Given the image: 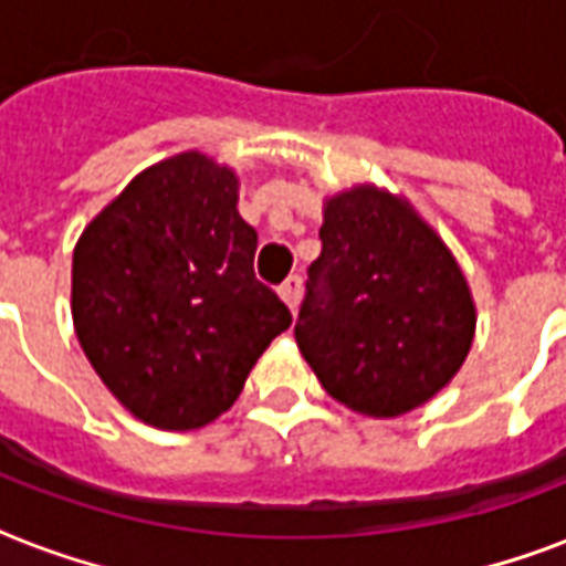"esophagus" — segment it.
Masks as SVG:
<instances>
[{
  "instance_id": "esophagus-1",
  "label": "esophagus",
  "mask_w": 566,
  "mask_h": 566,
  "mask_svg": "<svg viewBox=\"0 0 566 566\" xmlns=\"http://www.w3.org/2000/svg\"><path fill=\"white\" fill-rule=\"evenodd\" d=\"M279 296L287 302V308L296 312V305H300V296H302V279L300 275H287L282 284H279Z\"/></svg>"
}]
</instances>
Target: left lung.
<instances>
[{
    "label": "left lung",
    "instance_id": "left-lung-1",
    "mask_svg": "<svg viewBox=\"0 0 566 566\" xmlns=\"http://www.w3.org/2000/svg\"><path fill=\"white\" fill-rule=\"evenodd\" d=\"M321 243L293 326L305 361L361 416L421 407L472 347L474 305L457 261L407 201L377 187L329 198Z\"/></svg>",
    "mask_w": 566,
    "mask_h": 566
}]
</instances>
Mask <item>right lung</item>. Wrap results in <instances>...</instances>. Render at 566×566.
<instances>
[{
    "label": "right lung",
    "instance_id": "obj_1",
    "mask_svg": "<svg viewBox=\"0 0 566 566\" xmlns=\"http://www.w3.org/2000/svg\"><path fill=\"white\" fill-rule=\"evenodd\" d=\"M254 249L258 231L237 213V175L196 150L142 171L82 231L76 338L145 424H210L291 326L287 305L254 275Z\"/></svg>",
    "mask_w": 566,
    "mask_h": 566
}]
</instances>
